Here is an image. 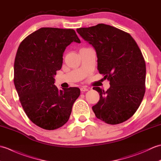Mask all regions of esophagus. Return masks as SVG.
<instances>
[{
    "label": "esophagus",
    "instance_id": "34e87169",
    "mask_svg": "<svg viewBox=\"0 0 161 161\" xmlns=\"http://www.w3.org/2000/svg\"><path fill=\"white\" fill-rule=\"evenodd\" d=\"M80 90L81 92H86V91H88V88H86V87H81L80 88Z\"/></svg>",
    "mask_w": 161,
    "mask_h": 161
}]
</instances>
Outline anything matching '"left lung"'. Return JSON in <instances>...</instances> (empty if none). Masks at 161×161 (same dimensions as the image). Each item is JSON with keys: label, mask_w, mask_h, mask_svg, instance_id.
<instances>
[{"label": "left lung", "mask_w": 161, "mask_h": 161, "mask_svg": "<svg viewBox=\"0 0 161 161\" xmlns=\"http://www.w3.org/2000/svg\"><path fill=\"white\" fill-rule=\"evenodd\" d=\"M97 53V70L109 81L107 91L93 87L100 100L92 108L107 124L127 120L140 107L145 93L146 65L138 44L129 33L106 24L77 29Z\"/></svg>", "instance_id": "left-lung-1"}]
</instances>
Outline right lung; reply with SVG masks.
Returning a JSON list of instances; mask_svg holds the SVG:
<instances>
[{"label":"right lung","instance_id":"obj_1","mask_svg":"<svg viewBox=\"0 0 161 161\" xmlns=\"http://www.w3.org/2000/svg\"><path fill=\"white\" fill-rule=\"evenodd\" d=\"M80 43L73 29L42 28L24 39L17 50L14 83L27 116L34 124L54 130L68 122L80 89L59 90L54 76L72 42Z\"/></svg>","mask_w":161,"mask_h":161}]
</instances>
